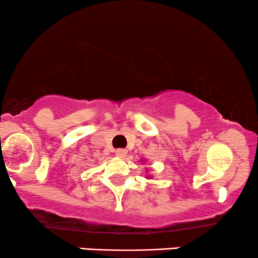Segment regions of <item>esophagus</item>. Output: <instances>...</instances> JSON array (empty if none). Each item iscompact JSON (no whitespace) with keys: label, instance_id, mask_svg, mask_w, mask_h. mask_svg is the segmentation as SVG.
<instances>
[{"label":"esophagus","instance_id":"obj_1","mask_svg":"<svg viewBox=\"0 0 258 258\" xmlns=\"http://www.w3.org/2000/svg\"><path fill=\"white\" fill-rule=\"evenodd\" d=\"M114 153H116V155L118 156V157L123 158V157H126V155H127V150H124V148H118V150L114 151Z\"/></svg>","mask_w":258,"mask_h":258}]
</instances>
